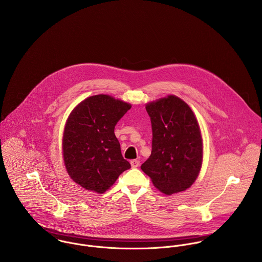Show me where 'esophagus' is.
<instances>
[{
	"label": "esophagus",
	"mask_w": 262,
	"mask_h": 262,
	"mask_svg": "<svg viewBox=\"0 0 262 262\" xmlns=\"http://www.w3.org/2000/svg\"><path fill=\"white\" fill-rule=\"evenodd\" d=\"M130 163H131L132 168H137V167L140 165V161H139V160H137V159H133V160H131V161H130Z\"/></svg>",
	"instance_id": "34e87169"
}]
</instances>
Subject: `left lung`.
I'll return each instance as SVG.
<instances>
[{"label":"left lung","mask_w":262,"mask_h":262,"mask_svg":"<svg viewBox=\"0 0 262 262\" xmlns=\"http://www.w3.org/2000/svg\"><path fill=\"white\" fill-rule=\"evenodd\" d=\"M152 125V151L141 169L165 194L184 191L195 182L203 164V138L187 103L168 95L145 105Z\"/></svg>","instance_id":"obj_1"}]
</instances>
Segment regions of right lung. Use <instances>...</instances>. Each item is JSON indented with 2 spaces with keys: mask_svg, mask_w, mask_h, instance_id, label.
<instances>
[{
  "mask_svg": "<svg viewBox=\"0 0 262 262\" xmlns=\"http://www.w3.org/2000/svg\"><path fill=\"white\" fill-rule=\"evenodd\" d=\"M131 104L109 95L89 97L71 112L63 129L62 157L70 178L86 190L107 191L131 167L114 129Z\"/></svg>",
  "mask_w": 262,
  "mask_h": 262,
  "instance_id": "obj_1",
  "label": "right lung"
}]
</instances>
